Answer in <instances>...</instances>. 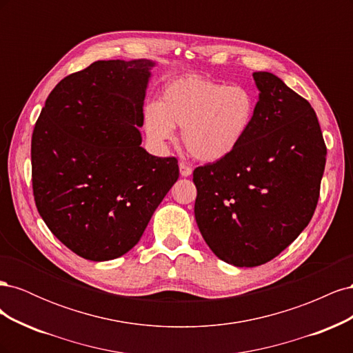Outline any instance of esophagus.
Returning <instances> with one entry per match:
<instances>
[{"instance_id": "esophagus-1", "label": "esophagus", "mask_w": 353, "mask_h": 353, "mask_svg": "<svg viewBox=\"0 0 353 353\" xmlns=\"http://www.w3.org/2000/svg\"><path fill=\"white\" fill-rule=\"evenodd\" d=\"M191 172H193V170H191L190 166H187L184 162L179 163V174H181V176H190Z\"/></svg>"}]
</instances>
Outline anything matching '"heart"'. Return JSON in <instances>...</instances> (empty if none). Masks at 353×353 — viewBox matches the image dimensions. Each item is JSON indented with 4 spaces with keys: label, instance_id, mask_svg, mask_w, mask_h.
I'll use <instances>...</instances> for the list:
<instances>
[{
    "label": "heart",
    "instance_id": "1",
    "mask_svg": "<svg viewBox=\"0 0 353 353\" xmlns=\"http://www.w3.org/2000/svg\"><path fill=\"white\" fill-rule=\"evenodd\" d=\"M258 100L244 85H225L197 77L166 85L159 103L144 109V131L157 147L183 128L187 152L201 162H218L232 154L249 135Z\"/></svg>",
    "mask_w": 353,
    "mask_h": 353
}]
</instances>
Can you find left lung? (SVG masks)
I'll use <instances>...</instances> for the list:
<instances>
[{"label":"left lung","instance_id":"left-lung-1","mask_svg":"<svg viewBox=\"0 0 353 353\" xmlns=\"http://www.w3.org/2000/svg\"><path fill=\"white\" fill-rule=\"evenodd\" d=\"M259 101L236 152L193 172L194 215L223 262L259 266L301 234L316 208L327 147L309 101L270 72H254Z\"/></svg>","mask_w":353,"mask_h":353}]
</instances>
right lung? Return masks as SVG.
<instances>
[{
    "mask_svg": "<svg viewBox=\"0 0 353 353\" xmlns=\"http://www.w3.org/2000/svg\"><path fill=\"white\" fill-rule=\"evenodd\" d=\"M152 60H99L61 79L32 134V188L50 231L103 262L140 241L179 176L175 157L141 147Z\"/></svg>",
    "mask_w": 353,
    "mask_h": 353,
    "instance_id": "right-lung-1",
    "label": "right lung"
}]
</instances>
